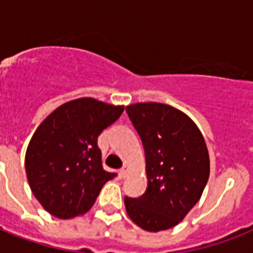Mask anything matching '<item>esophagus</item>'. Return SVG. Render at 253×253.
<instances>
[{"label": "esophagus", "instance_id": "1", "mask_svg": "<svg viewBox=\"0 0 253 253\" xmlns=\"http://www.w3.org/2000/svg\"><path fill=\"white\" fill-rule=\"evenodd\" d=\"M127 173H128V167L123 166L122 168H121V170H119V174H121V177H122V178H125V177L127 176Z\"/></svg>", "mask_w": 253, "mask_h": 253}]
</instances>
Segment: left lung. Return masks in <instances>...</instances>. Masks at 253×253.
<instances>
[{"label": "left lung", "instance_id": "8db88e82", "mask_svg": "<svg viewBox=\"0 0 253 253\" xmlns=\"http://www.w3.org/2000/svg\"><path fill=\"white\" fill-rule=\"evenodd\" d=\"M126 111L142 139L148 180L142 196L125 197L126 211L143 230H168L184 219L208 184L206 143L196 123L169 105L135 103Z\"/></svg>", "mask_w": 253, "mask_h": 253}]
</instances>
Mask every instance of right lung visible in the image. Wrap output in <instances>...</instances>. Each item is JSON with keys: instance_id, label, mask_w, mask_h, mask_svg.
Returning a JSON list of instances; mask_svg holds the SVG:
<instances>
[{"instance_id": "obj_1", "label": "right lung", "mask_w": 253, "mask_h": 253, "mask_svg": "<svg viewBox=\"0 0 253 253\" xmlns=\"http://www.w3.org/2000/svg\"><path fill=\"white\" fill-rule=\"evenodd\" d=\"M123 106L80 98L57 107L38 127L26 151V174L34 196L53 216L86 212L117 173L106 172L97 144Z\"/></svg>"}]
</instances>
